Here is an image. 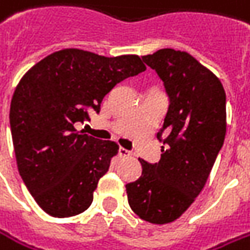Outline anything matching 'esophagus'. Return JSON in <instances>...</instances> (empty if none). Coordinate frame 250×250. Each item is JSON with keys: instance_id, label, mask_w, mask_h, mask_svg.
<instances>
[{"instance_id": "34e87169", "label": "esophagus", "mask_w": 250, "mask_h": 250, "mask_svg": "<svg viewBox=\"0 0 250 250\" xmlns=\"http://www.w3.org/2000/svg\"><path fill=\"white\" fill-rule=\"evenodd\" d=\"M119 156L120 158H128V156H131V152L127 151L125 148H119Z\"/></svg>"}]
</instances>
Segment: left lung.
<instances>
[{
  "mask_svg": "<svg viewBox=\"0 0 250 250\" xmlns=\"http://www.w3.org/2000/svg\"><path fill=\"white\" fill-rule=\"evenodd\" d=\"M165 84L168 110L158 133V163L140 159L142 174L125 185L128 205L152 224L177 220L201 194L223 146L226 91L194 56L171 48L142 56Z\"/></svg>",
  "mask_w": 250,
  "mask_h": 250,
  "instance_id": "left-lung-1",
  "label": "left lung"
}]
</instances>
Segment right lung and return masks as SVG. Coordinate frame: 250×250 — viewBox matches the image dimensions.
<instances>
[{
	"mask_svg": "<svg viewBox=\"0 0 250 250\" xmlns=\"http://www.w3.org/2000/svg\"><path fill=\"white\" fill-rule=\"evenodd\" d=\"M138 55L113 58L77 48L48 55L22 77L11 101L18 170L29 192L52 217L90 208L101 177L119 145L74 128L101 109L117 83L144 72Z\"/></svg>",
	"mask_w": 250,
	"mask_h": 250,
	"instance_id": "add662e5",
	"label": "right lung"
}]
</instances>
